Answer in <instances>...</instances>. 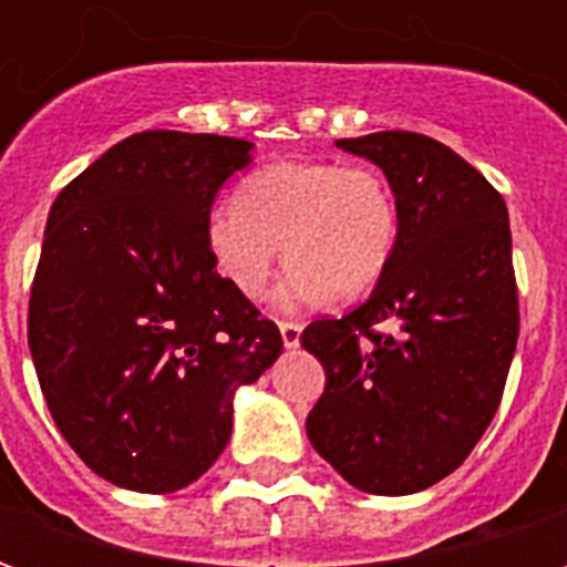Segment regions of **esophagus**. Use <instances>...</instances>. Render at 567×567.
<instances>
[{"label": "esophagus", "mask_w": 567, "mask_h": 567, "mask_svg": "<svg viewBox=\"0 0 567 567\" xmlns=\"http://www.w3.org/2000/svg\"><path fill=\"white\" fill-rule=\"evenodd\" d=\"M279 331H282L285 349H297V346H300V333H303V328H300L297 321H282Z\"/></svg>", "instance_id": "esophagus-1"}]
</instances>
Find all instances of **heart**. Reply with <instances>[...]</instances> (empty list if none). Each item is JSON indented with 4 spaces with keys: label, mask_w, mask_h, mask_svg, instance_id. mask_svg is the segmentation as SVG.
<instances>
[{
    "label": "heart",
    "mask_w": 567,
    "mask_h": 567,
    "mask_svg": "<svg viewBox=\"0 0 567 567\" xmlns=\"http://www.w3.org/2000/svg\"><path fill=\"white\" fill-rule=\"evenodd\" d=\"M203 234L224 282L251 300L264 295L285 248L291 260L272 300L300 309L380 282L398 248L401 209L373 166L282 161L251 175L239 199H218Z\"/></svg>",
    "instance_id": "obj_1"
}]
</instances>
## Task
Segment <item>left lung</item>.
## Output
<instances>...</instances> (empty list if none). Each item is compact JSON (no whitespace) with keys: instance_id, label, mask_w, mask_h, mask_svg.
<instances>
[{"instance_id":"obj_1","label":"left lung","mask_w":567,"mask_h":567,"mask_svg":"<svg viewBox=\"0 0 567 567\" xmlns=\"http://www.w3.org/2000/svg\"><path fill=\"white\" fill-rule=\"evenodd\" d=\"M337 148L380 166L401 236L361 307L300 333L328 377L307 434L349 486L413 495L471 455L501 404L519 337L507 206L471 163L419 133L382 130Z\"/></svg>"}]
</instances>
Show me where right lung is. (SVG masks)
Listing matches in <instances>:
<instances>
[{"label": "right lung", "mask_w": 567, "mask_h": 567, "mask_svg": "<svg viewBox=\"0 0 567 567\" xmlns=\"http://www.w3.org/2000/svg\"><path fill=\"white\" fill-rule=\"evenodd\" d=\"M255 145L148 130L117 142L51 206L30 352L60 434L130 492L190 486L234 431V398L282 333L215 272L206 215Z\"/></svg>", "instance_id": "add662e5"}]
</instances>
